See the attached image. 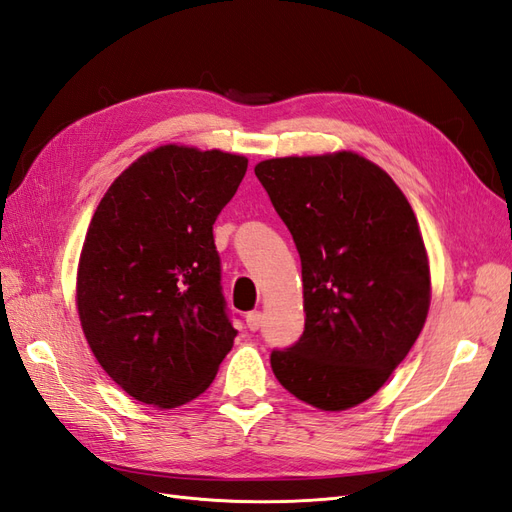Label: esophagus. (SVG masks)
Listing matches in <instances>:
<instances>
[{
	"instance_id": "obj_1",
	"label": "esophagus",
	"mask_w": 512,
	"mask_h": 512,
	"mask_svg": "<svg viewBox=\"0 0 512 512\" xmlns=\"http://www.w3.org/2000/svg\"><path fill=\"white\" fill-rule=\"evenodd\" d=\"M261 324H264V313H261V311L246 313V326H248V329L259 331Z\"/></svg>"
}]
</instances>
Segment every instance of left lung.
<instances>
[{"label": "left lung", "mask_w": 512, "mask_h": 512, "mask_svg": "<svg viewBox=\"0 0 512 512\" xmlns=\"http://www.w3.org/2000/svg\"><path fill=\"white\" fill-rule=\"evenodd\" d=\"M303 266L305 331L270 357L277 381L320 411L372 398L409 355L430 307V266L411 203L355 151L255 166Z\"/></svg>", "instance_id": "obj_1"}]
</instances>
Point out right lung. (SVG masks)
Masks as SVG:
<instances>
[{
  "mask_svg": "<svg viewBox=\"0 0 512 512\" xmlns=\"http://www.w3.org/2000/svg\"><path fill=\"white\" fill-rule=\"evenodd\" d=\"M246 166L244 155L162 144L95 209L77 316L101 368L138 402L175 409L201 396L233 346L212 225Z\"/></svg>",
  "mask_w": 512,
  "mask_h": 512,
  "instance_id": "add662e5",
  "label": "right lung"
}]
</instances>
